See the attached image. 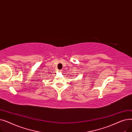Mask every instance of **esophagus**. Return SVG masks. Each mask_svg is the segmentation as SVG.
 <instances>
[{
    "label": "esophagus",
    "instance_id": "34e87169",
    "mask_svg": "<svg viewBox=\"0 0 132 132\" xmlns=\"http://www.w3.org/2000/svg\"><path fill=\"white\" fill-rule=\"evenodd\" d=\"M59 72H61V71H59Z\"/></svg>",
    "mask_w": 132,
    "mask_h": 132
}]
</instances>
